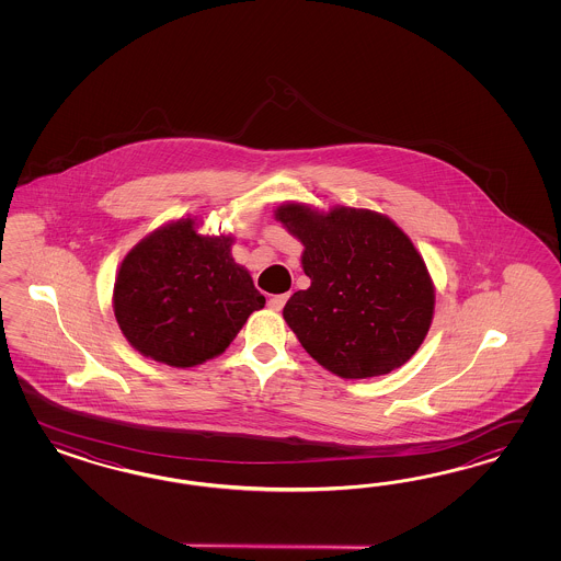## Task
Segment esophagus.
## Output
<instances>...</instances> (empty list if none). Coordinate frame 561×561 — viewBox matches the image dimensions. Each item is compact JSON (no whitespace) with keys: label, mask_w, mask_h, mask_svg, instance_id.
<instances>
[{"label":"esophagus","mask_w":561,"mask_h":561,"mask_svg":"<svg viewBox=\"0 0 561 561\" xmlns=\"http://www.w3.org/2000/svg\"><path fill=\"white\" fill-rule=\"evenodd\" d=\"M289 294H279V296H272L270 298V308L272 310H275V312H279L282 308H284V305L288 302Z\"/></svg>","instance_id":"34e87169"}]
</instances>
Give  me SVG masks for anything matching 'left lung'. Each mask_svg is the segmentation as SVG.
<instances>
[{"label": "left lung", "instance_id": "obj_1", "mask_svg": "<svg viewBox=\"0 0 561 561\" xmlns=\"http://www.w3.org/2000/svg\"><path fill=\"white\" fill-rule=\"evenodd\" d=\"M273 214L305 247L310 288L294 291L284 319L310 357L347 380L401 368L424 343L436 302L411 238L373 209L288 202Z\"/></svg>", "mask_w": 561, "mask_h": 561}]
</instances>
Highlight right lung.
Returning a JSON list of instances; mask_svg holds the SVG:
<instances>
[{
    "instance_id": "1",
    "label": "right lung",
    "mask_w": 561,
    "mask_h": 561,
    "mask_svg": "<svg viewBox=\"0 0 561 561\" xmlns=\"http://www.w3.org/2000/svg\"><path fill=\"white\" fill-rule=\"evenodd\" d=\"M232 242L199 234L187 216L156 228L121 261L113 310L141 356L172 368L199 366L224 354L265 306L249 270L232 259Z\"/></svg>"
}]
</instances>
